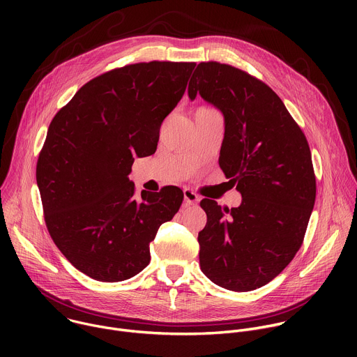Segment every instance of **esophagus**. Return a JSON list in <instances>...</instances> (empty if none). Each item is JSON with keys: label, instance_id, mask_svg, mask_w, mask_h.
<instances>
[{"label": "esophagus", "instance_id": "obj_1", "mask_svg": "<svg viewBox=\"0 0 357 357\" xmlns=\"http://www.w3.org/2000/svg\"><path fill=\"white\" fill-rule=\"evenodd\" d=\"M183 199L186 205H195V203L199 202V196L192 189H183Z\"/></svg>", "mask_w": 357, "mask_h": 357}]
</instances>
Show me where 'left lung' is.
I'll list each match as a JSON object with an SVG mask.
<instances>
[{
  "mask_svg": "<svg viewBox=\"0 0 357 357\" xmlns=\"http://www.w3.org/2000/svg\"><path fill=\"white\" fill-rule=\"evenodd\" d=\"M188 94L219 109L225 138L219 165L241 193L238 208L200 202V270L222 288L244 292L275 278L295 257L315 205L311 149L282 100L266 83L219 62L197 65Z\"/></svg>",
  "mask_w": 357,
  "mask_h": 357,
  "instance_id": "1",
  "label": "left lung"
}]
</instances>
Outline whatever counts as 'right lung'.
<instances>
[{
    "label": "right lung",
    "instance_id": "right-lung-1",
    "mask_svg": "<svg viewBox=\"0 0 357 357\" xmlns=\"http://www.w3.org/2000/svg\"><path fill=\"white\" fill-rule=\"evenodd\" d=\"M193 62H142L100 75L49 126L36 164L45 223L63 256L103 282L128 280L149 243L179 211L176 186L134 197V155L154 154L164 119L182 98Z\"/></svg>",
    "mask_w": 357,
    "mask_h": 357
}]
</instances>
